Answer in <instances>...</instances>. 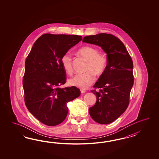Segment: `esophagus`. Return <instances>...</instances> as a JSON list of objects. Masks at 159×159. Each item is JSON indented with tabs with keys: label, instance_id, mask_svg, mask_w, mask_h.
<instances>
[{
	"label": "esophagus",
	"instance_id": "1",
	"mask_svg": "<svg viewBox=\"0 0 159 159\" xmlns=\"http://www.w3.org/2000/svg\"><path fill=\"white\" fill-rule=\"evenodd\" d=\"M80 92H81L82 94H84V93H86V91L84 90H80Z\"/></svg>",
	"mask_w": 159,
	"mask_h": 159
}]
</instances>
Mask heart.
Masks as SVG:
<instances>
[{
	"label": "heart",
	"mask_w": 159,
	"mask_h": 159,
	"mask_svg": "<svg viewBox=\"0 0 159 159\" xmlns=\"http://www.w3.org/2000/svg\"><path fill=\"white\" fill-rule=\"evenodd\" d=\"M77 53L87 61L86 66L87 72L78 74L70 78L68 83L70 86L80 89H86L95 80L94 73L100 75L105 72L107 66L106 57L98 53V50L92 46H84L77 51ZM61 65L63 70L68 75L73 71L72 57L69 53H65L61 58Z\"/></svg>",
	"instance_id": "b5f03b06"
}]
</instances>
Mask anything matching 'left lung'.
Listing matches in <instances>:
<instances>
[{"instance_id":"left-lung-1","label":"left lung","mask_w":159,"mask_h":159,"mask_svg":"<svg viewBox=\"0 0 159 159\" xmlns=\"http://www.w3.org/2000/svg\"><path fill=\"white\" fill-rule=\"evenodd\" d=\"M83 43L100 47L107 54V66L92 92L97 97L94 106L89 108L92 119L100 124H108L126 110L134 85L133 62L124 44L113 35L100 34L86 36Z\"/></svg>"}]
</instances>
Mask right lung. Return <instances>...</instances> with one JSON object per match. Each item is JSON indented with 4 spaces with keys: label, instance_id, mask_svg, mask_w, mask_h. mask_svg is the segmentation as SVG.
<instances>
[{
    "label": "right lung",
    "instance_id": "1",
    "mask_svg": "<svg viewBox=\"0 0 159 159\" xmlns=\"http://www.w3.org/2000/svg\"><path fill=\"white\" fill-rule=\"evenodd\" d=\"M82 39L77 35L45 34L37 39L25 62L24 101L29 111L43 124L62 123L67 103L80 95L76 87L59 88L66 82L61 58Z\"/></svg>",
    "mask_w": 159,
    "mask_h": 159
}]
</instances>
